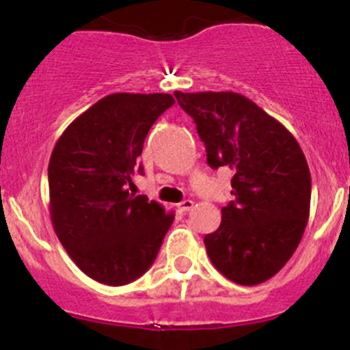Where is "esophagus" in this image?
Here are the masks:
<instances>
[{"instance_id":"1","label":"esophagus","mask_w":350,"mask_h":350,"mask_svg":"<svg viewBox=\"0 0 350 350\" xmlns=\"http://www.w3.org/2000/svg\"><path fill=\"white\" fill-rule=\"evenodd\" d=\"M193 205H195L193 200H183V202L178 205V208L181 210V212H189V210L193 208Z\"/></svg>"}]
</instances>
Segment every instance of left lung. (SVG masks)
Returning <instances> with one entry per match:
<instances>
[{"label":"left lung","mask_w":350,"mask_h":350,"mask_svg":"<svg viewBox=\"0 0 350 350\" xmlns=\"http://www.w3.org/2000/svg\"><path fill=\"white\" fill-rule=\"evenodd\" d=\"M174 96L195 121L206 164L232 171L234 200L203 239L212 265L239 286L272 279L299 246L310 217L311 174L299 144L237 92Z\"/></svg>","instance_id":"left-lung-1"}]
</instances>
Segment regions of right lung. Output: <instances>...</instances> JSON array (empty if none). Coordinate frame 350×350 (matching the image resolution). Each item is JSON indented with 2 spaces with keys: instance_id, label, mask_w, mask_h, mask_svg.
<instances>
[{
  "instance_id": "add662e5",
  "label": "right lung",
  "mask_w": 350,
  "mask_h": 350,
  "mask_svg": "<svg viewBox=\"0 0 350 350\" xmlns=\"http://www.w3.org/2000/svg\"><path fill=\"white\" fill-rule=\"evenodd\" d=\"M172 104L171 94H111L54 145L51 222L78 269L97 282L124 286L144 275L174 220V212L128 189L148 130Z\"/></svg>"
}]
</instances>
